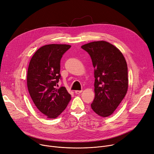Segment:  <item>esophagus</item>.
<instances>
[{
    "label": "esophagus",
    "mask_w": 154,
    "mask_h": 154,
    "mask_svg": "<svg viewBox=\"0 0 154 154\" xmlns=\"http://www.w3.org/2000/svg\"><path fill=\"white\" fill-rule=\"evenodd\" d=\"M82 90H75V94H81L82 93Z\"/></svg>",
    "instance_id": "obj_1"
}]
</instances>
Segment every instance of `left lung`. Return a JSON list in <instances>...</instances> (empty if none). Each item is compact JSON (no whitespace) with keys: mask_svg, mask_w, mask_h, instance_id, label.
<instances>
[{"mask_svg":"<svg viewBox=\"0 0 154 154\" xmlns=\"http://www.w3.org/2000/svg\"><path fill=\"white\" fill-rule=\"evenodd\" d=\"M89 54L94 67L95 98L92 109L101 117L113 113L125 98L128 88V66L124 56L105 41L82 46Z\"/></svg>","mask_w":154,"mask_h":154,"instance_id":"8db88e82","label":"left lung"}]
</instances>
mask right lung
Segmentation results:
<instances>
[{
    "mask_svg": "<svg viewBox=\"0 0 154 154\" xmlns=\"http://www.w3.org/2000/svg\"><path fill=\"white\" fill-rule=\"evenodd\" d=\"M70 47L47 45L39 48L30 60L27 73L29 94L38 110L48 118L60 115L71 99L64 87H56L61 77L60 59Z\"/></svg>",
    "mask_w": 154,
    "mask_h": 154,
    "instance_id": "1",
    "label": "right lung"
}]
</instances>
